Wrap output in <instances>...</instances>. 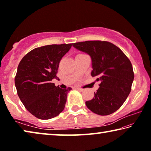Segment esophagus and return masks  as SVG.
Wrapping results in <instances>:
<instances>
[{
  "label": "esophagus",
  "instance_id": "34e87169",
  "mask_svg": "<svg viewBox=\"0 0 151 151\" xmlns=\"http://www.w3.org/2000/svg\"><path fill=\"white\" fill-rule=\"evenodd\" d=\"M76 90H78L79 91H83L84 89L83 88H76Z\"/></svg>",
  "mask_w": 151,
  "mask_h": 151
}]
</instances>
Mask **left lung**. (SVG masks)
Instances as JSON below:
<instances>
[{
    "mask_svg": "<svg viewBox=\"0 0 151 151\" xmlns=\"http://www.w3.org/2000/svg\"><path fill=\"white\" fill-rule=\"evenodd\" d=\"M92 60V76L101 81L93 99L86 105L94 113L109 115L116 111L131 93L134 73L131 61L119 47L107 41L89 40L73 43Z\"/></svg>",
    "mask_w": 151,
    "mask_h": 151,
    "instance_id": "8db88e82",
    "label": "left lung"
}]
</instances>
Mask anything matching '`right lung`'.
<instances>
[{
	"mask_svg": "<svg viewBox=\"0 0 151 151\" xmlns=\"http://www.w3.org/2000/svg\"><path fill=\"white\" fill-rule=\"evenodd\" d=\"M71 47L72 44H61L36 48L18 66L14 78L18 96L27 111L38 119L54 118L65 109L72 88H60L52 80L57 78L60 61Z\"/></svg>",
	"mask_w": 151,
	"mask_h": 151,
	"instance_id": "right-lung-1",
	"label": "right lung"
}]
</instances>
